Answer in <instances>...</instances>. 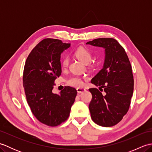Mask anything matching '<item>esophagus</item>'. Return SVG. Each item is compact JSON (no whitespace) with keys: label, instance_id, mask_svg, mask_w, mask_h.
<instances>
[{"label":"esophagus","instance_id":"esophagus-1","mask_svg":"<svg viewBox=\"0 0 152 152\" xmlns=\"http://www.w3.org/2000/svg\"><path fill=\"white\" fill-rule=\"evenodd\" d=\"M76 89H77V92L79 93H82V92H83V91H86V89L85 88H77Z\"/></svg>","mask_w":152,"mask_h":152}]
</instances>
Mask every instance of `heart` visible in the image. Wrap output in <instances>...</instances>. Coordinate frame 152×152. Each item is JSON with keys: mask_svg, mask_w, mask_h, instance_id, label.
<instances>
[{"mask_svg": "<svg viewBox=\"0 0 152 152\" xmlns=\"http://www.w3.org/2000/svg\"><path fill=\"white\" fill-rule=\"evenodd\" d=\"M76 57L84 64H88L90 69H94L98 66L97 63H89L92 59V53L88 48L83 46H80L77 48L74 52ZM69 58L65 56L61 61V65L63 68H66L69 65ZM69 85L74 87H81L83 85V82L81 78L78 76H71L66 80Z\"/></svg>", "mask_w": 152, "mask_h": 152, "instance_id": "heart-1", "label": "heart"}]
</instances>
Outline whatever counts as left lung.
<instances>
[{
	"mask_svg": "<svg viewBox=\"0 0 152 152\" xmlns=\"http://www.w3.org/2000/svg\"><path fill=\"white\" fill-rule=\"evenodd\" d=\"M86 44L105 49L104 66L91 81L100 91L89 89L92 94L89 105L91 117L99 125L112 127L121 121L131 104L134 89L131 63L124 48L114 38H96Z\"/></svg>",
	"mask_w": 152,
	"mask_h": 152,
	"instance_id": "8db88e82",
	"label": "left lung"
}]
</instances>
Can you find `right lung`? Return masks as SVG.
I'll return each instance as SVG.
<instances>
[{
    "instance_id": "obj_1",
    "label": "right lung",
    "mask_w": 152,
    "mask_h": 152,
    "mask_svg": "<svg viewBox=\"0 0 152 152\" xmlns=\"http://www.w3.org/2000/svg\"><path fill=\"white\" fill-rule=\"evenodd\" d=\"M70 44L45 38L35 46L25 64L23 83L31 112L42 124L56 127L69 118L75 101V88L65 86L60 94L52 92L55 80L61 74V54Z\"/></svg>"
}]
</instances>
